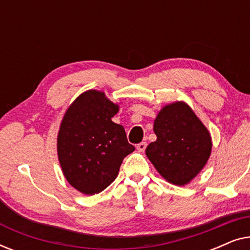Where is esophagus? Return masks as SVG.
<instances>
[{"label":"esophagus","mask_w":250,"mask_h":250,"mask_svg":"<svg viewBox=\"0 0 250 250\" xmlns=\"http://www.w3.org/2000/svg\"><path fill=\"white\" fill-rule=\"evenodd\" d=\"M146 148V142H141V143H139L138 146H136V149H138L140 152L145 151Z\"/></svg>","instance_id":"esophagus-1"}]
</instances>
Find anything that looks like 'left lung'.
<instances>
[{
    "label": "left lung",
    "instance_id": "obj_1",
    "mask_svg": "<svg viewBox=\"0 0 250 250\" xmlns=\"http://www.w3.org/2000/svg\"><path fill=\"white\" fill-rule=\"evenodd\" d=\"M157 140L146 155L160 175L175 186H186L204 168L211 152V138L203 122L183 101L163 107L153 123Z\"/></svg>",
    "mask_w": 250,
    "mask_h": 250
}]
</instances>
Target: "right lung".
Segmentation results:
<instances>
[{"instance_id":"add662e5","label":"right lung","mask_w":250,"mask_h":250,"mask_svg":"<svg viewBox=\"0 0 250 250\" xmlns=\"http://www.w3.org/2000/svg\"><path fill=\"white\" fill-rule=\"evenodd\" d=\"M118 110L104 92L88 90L76 98L61 121L58 159L68 183L82 193L91 196L110 186L123 159L135 150L124 127L111 121Z\"/></svg>"}]
</instances>
